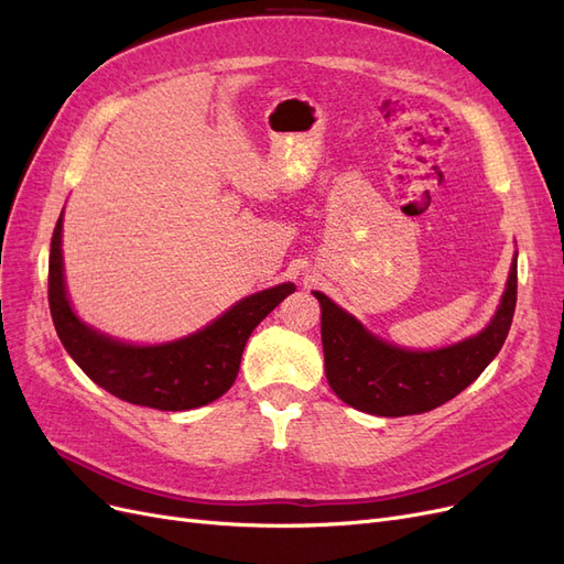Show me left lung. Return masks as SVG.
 <instances>
[{
  "mask_svg": "<svg viewBox=\"0 0 564 564\" xmlns=\"http://www.w3.org/2000/svg\"><path fill=\"white\" fill-rule=\"evenodd\" d=\"M313 296L322 311L324 371L336 395L373 416L423 414L466 390L499 355L518 301V251L487 327L442 348L414 350L390 344L329 296Z\"/></svg>",
  "mask_w": 564,
  "mask_h": 564,
  "instance_id": "8db88e82",
  "label": "left lung"
}]
</instances>
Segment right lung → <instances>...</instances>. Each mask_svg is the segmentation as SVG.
Listing matches in <instances>:
<instances>
[{
	"instance_id": "right-lung-1",
	"label": "right lung",
	"mask_w": 564,
	"mask_h": 564,
	"mask_svg": "<svg viewBox=\"0 0 564 564\" xmlns=\"http://www.w3.org/2000/svg\"><path fill=\"white\" fill-rule=\"evenodd\" d=\"M294 292L292 282H282L232 303L193 334L166 344H129L75 313L65 284L63 212L51 237L48 308L63 348L110 395L162 412H185L224 395L237 379L251 332Z\"/></svg>"
}]
</instances>
